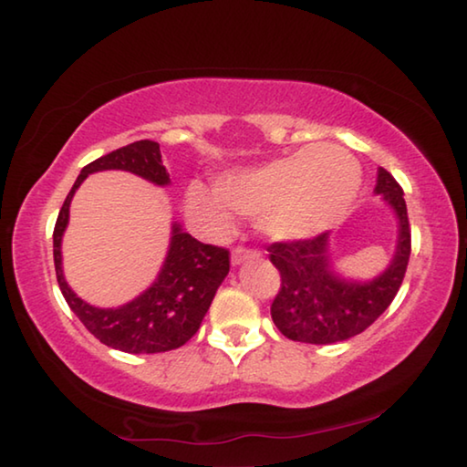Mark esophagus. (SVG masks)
<instances>
[{
	"mask_svg": "<svg viewBox=\"0 0 467 467\" xmlns=\"http://www.w3.org/2000/svg\"><path fill=\"white\" fill-rule=\"evenodd\" d=\"M260 254H257L255 249H245V247H234L233 254H231V264L233 265H241L243 262L247 260H257Z\"/></svg>",
	"mask_w": 467,
	"mask_h": 467,
	"instance_id": "obj_1",
	"label": "esophagus"
}]
</instances>
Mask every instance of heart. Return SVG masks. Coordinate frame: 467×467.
Returning <instances> with one entry per match:
<instances>
[{
	"label": "heart",
	"instance_id": "b5f03b06",
	"mask_svg": "<svg viewBox=\"0 0 467 467\" xmlns=\"http://www.w3.org/2000/svg\"><path fill=\"white\" fill-rule=\"evenodd\" d=\"M358 161L337 145H309L257 168L222 174L216 189L191 182L189 218L212 236L233 228V212L257 218L272 241H303L328 231L349 212L359 191Z\"/></svg>",
	"mask_w": 467,
	"mask_h": 467
}]
</instances>
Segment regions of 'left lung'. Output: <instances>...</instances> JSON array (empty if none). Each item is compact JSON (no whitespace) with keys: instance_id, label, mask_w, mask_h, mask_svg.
<instances>
[{"instance_id":"1","label":"left lung","mask_w":467,"mask_h":467,"mask_svg":"<svg viewBox=\"0 0 467 467\" xmlns=\"http://www.w3.org/2000/svg\"><path fill=\"white\" fill-rule=\"evenodd\" d=\"M376 195L390 205L399 222L393 260L372 280L343 278L332 265L330 236L272 243L270 262L280 272V291L270 314L286 338L332 345L364 332L393 303L411 254V228L399 182L379 168Z\"/></svg>"}]
</instances>
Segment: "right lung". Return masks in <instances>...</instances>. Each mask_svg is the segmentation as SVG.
Here are the masks:
<instances>
[{
  "instance_id": "right-lung-1",
  "label": "right lung",
  "mask_w": 467,
  "mask_h": 467,
  "mask_svg": "<svg viewBox=\"0 0 467 467\" xmlns=\"http://www.w3.org/2000/svg\"><path fill=\"white\" fill-rule=\"evenodd\" d=\"M101 170H124L158 187L170 184V174L161 164L160 145L155 140H135L99 160L87 164L74 181L66 202L57 213L54 228V264L60 291L85 328L103 345L124 353H161L179 349L202 327L222 280L231 270L228 251L203 245L181 224H172V236L166 260L158 278L120 307H95L78 297L64 278L62 236L70 218V202L88 174Z\"/></svg>"
}]
</instances>
